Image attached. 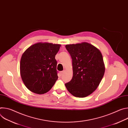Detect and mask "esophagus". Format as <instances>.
I'll return each instance as SVG.
<instances>
[{
  "label": "esophagus",
  "mask_w": 128,
  "mask_h": 128,
  "mask_svg": "<svg viewBox=\"0 0 128 128\" xmlns=\"http://www.w3.org/2000/svg\"><path fill=\"white\" fill-rule=\"evenodd\" d=\"M64 72H65V71H64V70H63V71H60V76H62L63 74L64 73Z\"/></svg>",
  "instance_id": "esophagus-1"
}]
</instances>
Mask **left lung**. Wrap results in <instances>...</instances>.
I'll use <instances>...</instances> for the list:
<instances>
[{"instance_id":"obj_1","label":"left lung","mask_w":128,"mask_h":128,"mask_svg":"<svg viewBox=\"0 0 128 128\" xmlns=\"http://www.w3.org/2000/svg\"><path fill=\"white\" fill-rule=\"evenodd\" d=\"M73 66L71 80L65 84L69 92L76 97H86L96 90L105 72L100 50L87 42L67 44Z\"/></svg>"}]
</instances>
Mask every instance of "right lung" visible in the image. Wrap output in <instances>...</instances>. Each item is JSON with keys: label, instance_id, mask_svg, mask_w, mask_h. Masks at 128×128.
I'll use <instances>...</instances> for the list:
<instances>
[{"label": "right lung", "instance_id": "obj_1", "mask_svg": "<svg viewBox=\"0 0 128 128\" xmlns=\"http://www.w3.org/2000/svg\"><path fill=\"white\" fill-rule=\"evenodd\" d=\"M60 44H35L22 54L20 73L22 80L31 92L43 94L49 91L58 80L55 56Z\"/></svg>", "mask_w": 128, "mask_h": 128}]
</instances>
